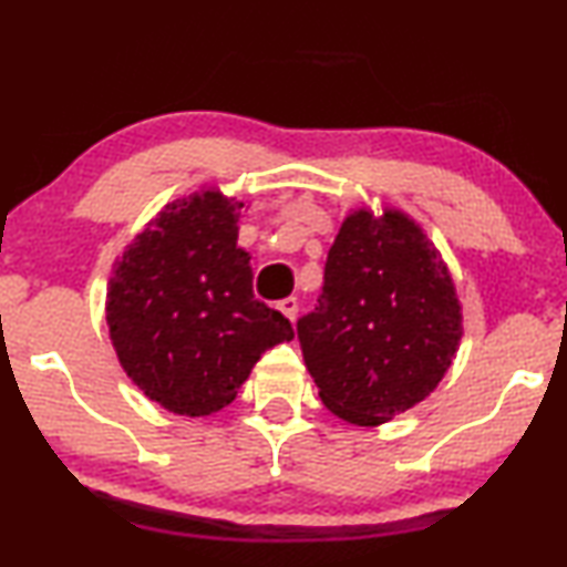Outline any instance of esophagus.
<instances>
[{
  "instance_id": "1",
  "label": "esophagus",
  "mask_w": 567,
  "mask_h": 567,
  "mask_svg": "<svg viewBox=\"0 0 567 567\" xmlns=\"http://www.w3.org/2000/svg\"><path fill=\"white\" fill-rule=\"evenodd\" d=\"M278 309H281V315H286L293 322V320H297V312H299V301L293 297L281 299V301H278Z\"/></svg>"
}]
</instances>
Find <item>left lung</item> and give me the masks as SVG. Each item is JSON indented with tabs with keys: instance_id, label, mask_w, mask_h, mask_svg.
<instances>
[{
	"instance_id": "left-lung-1",
	"label": "left lung",
	"mask_w": 567,
	"mask_h": 567,
	"mask_svg": "<svg viewBox=\"0 0 567 567\" xmlns=\"http://www.w3.org/2000/svg\"><path fill=\"white\" fill-rule=\"evenodd\" d=\"M324 408L379 425L429 398L462 340L446 262L398 208L348 214L324 262L315 312L297 322Z\"/></svg>"
}]
</instances>
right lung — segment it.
Listing matches in <instances>:
<instances>
[{"mask_svg": "<svg viewBox=\"0 0 567 567\" xmlns=\"http://www.w3.org/2000/svg\"><path fill=\"white\" fill-rule=\"evenodd\" d=\"M243 200L216 188L177 198L115 260L105 320L118 361L146 398L200 417L227 408L291 322L252 293L237 247Z\"/></svg>", "mask_w": 567, "mask_h": 567, "instance_id": "add662e5", "label": "right lung"}]
</instances>
